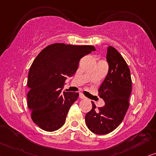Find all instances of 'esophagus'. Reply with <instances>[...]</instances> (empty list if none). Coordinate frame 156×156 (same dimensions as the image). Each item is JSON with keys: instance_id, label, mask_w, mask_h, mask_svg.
<instances>
[{"instance_id": "34e87169", "label": "esophagus", "mask_w": 156, "mask_h": 156, "mask_svg": "<svg viewBox=\"0 0 156 156\" xmlns=\"http://www.w3.org/2000/svg\"><path fill=\"white\" fill-rule=\"evenodd\" d=\"M79 97H80V98H82V99H86V96H85L83 94H79Z\"/></svg>"}]
</instances>
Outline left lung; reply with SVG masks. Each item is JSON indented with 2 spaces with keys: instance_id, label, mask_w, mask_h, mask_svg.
I'll list each match as a JSON object with an SVG mask.
<instances>
[{
  "instance_id": "left-lung-1",
  "label": "left lung",
  "mask_w": 156,
  "mask_h": 156,
  "mask_svg": "<svg viewBox=\"0 0 156 156\" xmlns=\"http://www.w3.org/2000/svg\"><path fill=\"white\" fill-rule=\"evenodd\" d=\"M106 60L109 72L98 90L105 105L97 108L91 101L92 109L85 117L88 129L97 135L111 133L122 123L129 108L132 90L130 70L121 54L109 46Z\"/></svg>"
}]
</instances>
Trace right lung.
<instances>
[{
    "label": "right lung",
    "mask_w": 156,
    "mask_h": 156,
    "mask_svg": "<svg viewBox=\"0 0 156 156\" xmlns=\"http://www.w3.org/2000/svg\"><path fill=\"white\" fill-rule=\"evenodd\" d=\"M96 48L92 45L55 43L39 53L29 69L27 104L33 122L47 132L58 130L79 94L62 92L66 76L76 73L79 61Z\"/></svg>",
    "instance_id": "1"
}]
</instances>
